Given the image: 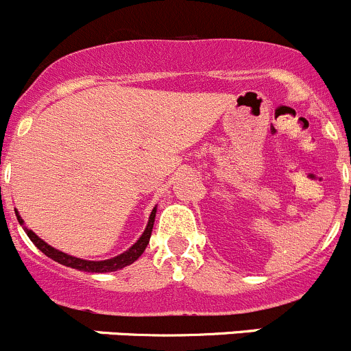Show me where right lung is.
<instances>
[{
  "label": "right lung",
  "mask_w": 351,
  "mask_h": 351,
  "mask_svg": "<svg viewBox=\"0 0 351 351\" xmlns=\"http://www.w3.org/2000/svg\"><path fill=\"white\" fill-rule=\"evenodd\" d=\"M155 213H156V208H153L152 215H149V220H148V226H146L145 232H143L141 238L138 239V243H134V245H132L128 252L122 253V255L115 256V258L101 260V262H89V260L75 258V256L66 255V253H62V252H58V250L51 248L48 243L43 241L41 238H38V236H36L32 231H29V229H25V231H27L29 239H31V241L34 243V245L38 246V248L41 250L46 256L53 258L55 262L62 263V265L72 267V269H77V270H84V272H113V270H119V269H123V267L131 265V263L136 262V260L141 256V253L145 252V248L148 246V243H149V236H152V231H153ZM16 219H19L20 223L23 222V220L20 219L19 213H16Z\"/></svg>",
  "instance_id": "obj_1"
}]
</instances>
